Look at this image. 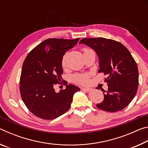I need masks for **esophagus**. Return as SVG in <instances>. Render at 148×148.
I'll return each instance as SVG.
<instances>
[{"label": "esophagus", "instance_id": "esophagus-1", "mask_svg": "<svg viewBox=\"0 0 148 148\" xmlns=\"http://www.w3.org/2000/svg\"><path fill=\"white\" fill-rule=\"evenodd\" d=\"M82 90H84V91H86L87 92H89L91 90V88H89V87H82Z\"/></svg>", "mask_w": 148, "mask_h": 148}]
</instances>
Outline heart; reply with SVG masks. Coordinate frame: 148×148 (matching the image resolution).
<instances>
[{
    "instance_id": "1",
    "label": "heart",
    "mask_w": 148,
    "mask_h": 148,
    "mask_svg": "<svg viewBox=\"0 0 148 148\" xmlns=\"http://www.w3.org/2000/svg\"><path fill=\"white\" fill-rule=\"evenodd\" d=\"M90 50L89 49H84V52ZM62 67L66 66V56H64L62 59ZM72 79L76 83L79 84H87L89 82V75L88 74H77L72 76Z\"/></svg>"
}]
</instances>
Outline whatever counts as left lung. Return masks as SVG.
I'll return each mask as SVG.
<instances>
[{"instance_id":"left-lung-1","label":"left lung","mask_w":148,"mask_h":148,"mask_svg":"<svg viewBox=\"0 0 148 148\" xmlns=\"http://www.w3.org/2000/svg\"><path fill=\"white\" fill-rule=\"evenodd\" d=\"M79 44L87 45L99 57V72L108 75L105 82L108 86L104 99L97 104L99 109L116 112L128 106L136 94L138 70L131 53L122 44L104 38H84Z\"/></svg>"}]
</instances>
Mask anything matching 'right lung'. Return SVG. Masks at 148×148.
Returning a JSON list of instances; mask_svg holds the SVG:
<instances>
[{
	"label": "right lung",
	"instance_id": "obj_1",
	"mask_svg": "<svg viewBox=\"0 0 148 148\" xmlns=\"http://www.w3.org/2000/svg\"><path fill=\"white\" fill-rule=\"evenodd\" d=\"M79 40L47 39L32 49L25 59L20 93L27 108L39 118L53 119L64 114L71 107L74 94L80 90L69 84L56 92L53 87L61 81L62 57Z\"/></svg>",
	"mask_w": 148,
	"mask_h": 148
}]
</instances>
